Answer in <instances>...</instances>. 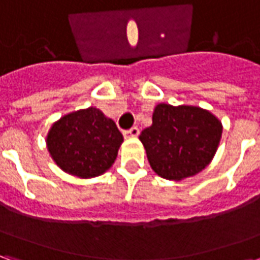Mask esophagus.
<instances>
[{"mask_svg": "<svg viewBox=\"0 0 260 260\" xmlns=\"http://www.w3.org/2000/svg\"><path fill=\"white\" fill-rule=\"evenodd\" d=\"M138 135H139V128L138 126H132L131 129L124 131L125 138H136Z\"/></svg>", "mask_w": 260, "mask_h": 260, "instance_id": "esophagus-1", "label": "esophagus"}]
</instances>
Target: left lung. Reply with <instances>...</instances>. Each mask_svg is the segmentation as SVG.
<instances>
[{"instance_id": "obj_1", "label": "left lung", "mask_w": 260, "mask_h": 260, "mask_svg": "<svg viewBox=\"0 0 260 260\" xmlns=\"http://www.w3.org/2000/svg\"><path fill=\"white\" fill-rule=\"evenodd\" d=\"M152 119L139 139L156 174L180 181L209 166L223 132L217 117L195 106L174 107L161 103L154 108Z\"/></svg>"}]
</instances>
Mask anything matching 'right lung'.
Wrapping results in <instances>:
<instances>
[{
  "instance_id": "add662e5",
  "label": "right lung",
  "mask_w": 260,
  "mask_h": 260,
  "mask_svg": "<svg viewBox=\"0 0 260 260\" xmlns=\"http://www.w3.org/2000/svg\"><path fill=\"white\" fill-rule=\"evenodd\" d=\"M46 142L59 169L79 178H93L113 166L124 138L113 119L89 107L54 122Z\"/></svg>"
}]
</instances>
